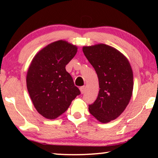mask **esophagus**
<instances>
[{"mask_svg":"<svg viewBox=\"0 0 158 158\" xmlns=\"http://www.w3.org/2000/svg\"><path fill=\"white\" fill-rule=\"evenodd\" d=\"M80 90H81V93L82 94H83L84 93H85V86H81V88H80Z\"/></svg>","mask_w":158,"mask_h":158,"instance_id":"1","label":"esophagus"}]
</instances>
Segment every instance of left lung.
Segmentation results:
<instances>
[{
  "mask_svg": "<svg viewBox=\"0 0 158 158\" xmlns=\"http://www.w3.org/2000/svg\"><path fill=\"white\" fill-rule=\"evenodd\" d=\"M99 82L96 100L88 109L97 120L108 123L118 117L129 104L133 91V72L127 58L104 44L83 47Z\"/></svg>",
  "mask_w": 158,
  "mask_h": 158,
  "instance_id": "1",
  "label": "left lung"
}]
</instances>
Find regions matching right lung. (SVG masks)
<instances>
[{"instance_id":"add662e5","label":"right lung","mask_w":158,"mask_h":158,"mask_svg":"<svg viewBox=\"0 0 158 158\" xmlns=\"http://www.w3.org/2000/svg\"><path fill=\"white\" fill-rule=\"evenodd\" d=\"M77 51V46L59 40L41 49L30 64L27 90L36 111L44 118H57L81 94L65 70Z\"/></svg>"}]
</instances>
